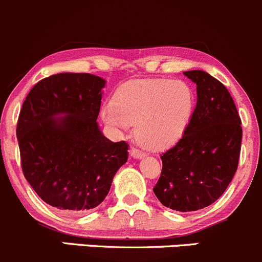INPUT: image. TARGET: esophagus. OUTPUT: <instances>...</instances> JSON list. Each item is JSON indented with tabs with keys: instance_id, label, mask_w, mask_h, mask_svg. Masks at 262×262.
<instances>
[{
	"instance_id": "1",
	"label": "esophagus",
	"mask_w": 262,
	"mask_h": 262,
	"mask_svg": "<svg viewBox=\"0 0 262 262\" xmlns=\"http://www.w3.org/2000/svg\"><path fill=\"white\" fill-rule=\"evenodd\" d=\"M130 155L134 159H143V157H145V154H143L142 151L137 150V148H131Z\"/></svg>"
}]
</instances>
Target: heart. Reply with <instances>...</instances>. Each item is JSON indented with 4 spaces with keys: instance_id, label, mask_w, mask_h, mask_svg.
Instances as JSON below:
<instances>
[{
    "instance_id": "b5f03b06",
    "label": "heart",
    "mask_w": 262,
    "mask_h": 262,
    "mask_svg": "<svg viewBox=\"0 0 262 262\" xmlns=\"http://www.w3.org/2000/svg\"><path fill=\"white\" fill-rule=\"evenodd\" d=\"M195 110V94L179 80H135L115 95V103L102 107V120L116 130H128L143 146L164 150L184 136Z\"/></svg>"
}]
</instances>
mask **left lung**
<instances>
[{"label":"left lung","instance_id":"obj_1","mask_svg":"<svg viewBox=\"0 0 262 262\" xmlns=\"http://www.w3.org/2000/svg\"><path fill=\"white\" fill-rule=\"evenodd\" d=\"M196 83L198 102L184 136L161 155L162 171L154 192L180 212L210 206L225 192L237 170L243 128L231 95L201 71L184 72Z\"/></svg>","mask_w":262,"mask_h":262}]
</instances>
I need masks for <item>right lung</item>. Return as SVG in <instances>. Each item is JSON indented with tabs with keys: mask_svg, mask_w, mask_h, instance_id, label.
Returning a JSON list of instances; mask_svg holds the SVG:
<instances>
[{
	"mask_svg": "<svg viewBox=\"0 0 262 262\" xmlns=\"http://www.w3.org/2000/svg\"><path fill=\"white\" fill-rule=\"evenodd\" d=\"M106 81L91 74L52 75L27 95L17 122L24 175L46 204L69 213L95 209L128 159L97 123Z\"/></svg>",
	"mask_w": 262,
	"mask_h": 262,
	"instance_id": "add662e5",
	"label": "right lung"
}]
</instances>
